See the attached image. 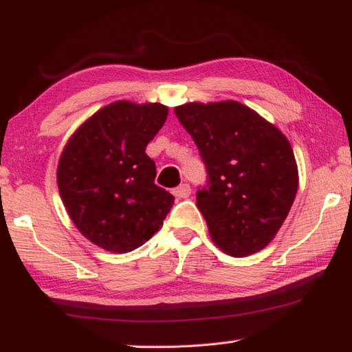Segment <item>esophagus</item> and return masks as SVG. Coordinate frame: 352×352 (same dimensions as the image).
<instances>
[{
    "mask_svg": "<svg viewBox=\"0 0 352 352\" xmlns=\"http://www.w3.org/2000/svg\"><path fill=\"white\" fill-rule=\"evenodd\" d=\"M172 194H174L178 199H186L190 194V186L188 183H183V184H180V186H177L174 190H172Z\"/></svg>",
    "mask_w": 352,
    "mask_h": 352,
    "instance_id": "34e87169",
    "label": "esophagus"
}]
</instances>
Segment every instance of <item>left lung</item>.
I'll list each match as a JSON object with an SVG mask.
<instances>
[{
  "label": "left lung",
  "instance_id": "1",
  "mask_svg": "<svg viewBox=\"0 0 352 352\" xmlns=\"http://www.w3.org/2000/svg\"><path fill=\"white\" fill-rule=\"evenodd\" d=\"M174 111L206 166L208 184L197 190V206L212 242L234 258L269 245L298 190L289 140L236 100L189 102Z\"/></svg>",
  "mask_w": 352,
  "mask_h": 352
}]
</instances>
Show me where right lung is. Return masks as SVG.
Wrapping results in <instances>:
<instances>
[{
  "instance_id": "obj_1",
  "label": "right lung",
  "mask_w": 352,
  "mask_h": 352,
  "mask_svg": "<svg viewBox=\"0 0 352 352\" xmlns=\"http://www.w3.org/2000/svg\"><path fill=\"white\" fill-rule=\"evenodd\" d=\"M158 102L118 100L71 135L57 166L58 192L76 228L113 253L141 247L162 228L174 195L155 184L146 146L168 118Z\"/></svg>"
}]
</instances>
